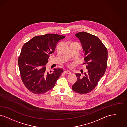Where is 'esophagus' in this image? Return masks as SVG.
I'll list each match as a JSON object with an SVG mask.
<instances>
[{
  "label": "esophagus",
  "mask_w": 127,
  "mask_h": 127,
  "mask_svg": "<svg viewBox=\"0 0 127 127\" xmlns=\"http://www.w3.org/2000/svg\"><path fill=\"white\" fill-rule=\"evenodd\" d=\"M64 73H66V74H69L71 73V72H70L69 71H64Z\"/></svg>",
  "instance_id": "34e87169"
}]
</instances>
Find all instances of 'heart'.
Listing matches in <instances>:
<instances>
[{"label": "heart", "instance_id": "1", "mask_svg": "<svg viewBox=\"0 0 127 127\" xmlns=\"http://www.w3.org/2000/svg\"><path fill=\"white\" fill-rule=\"evenodd\" d=\"M73 65V64H68V66L69 67H70V68H71V67H72V66Z\"/></svg>", "mask_w": 127, "mask_h": 127}]
</instances>
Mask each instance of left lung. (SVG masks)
<instances>
[{
  "instance_id": "1",
  "label": "left lung",
  "mask_w": 127,
  "mask_h": 127,
  "mask_svg": "<svg viewBox=\"0 0 127 127\" xmlns=\"http://www.w3.org/2000/svg\"><path fill=\"white\" fill-rule=\"evenodd\" d=\"M75 36L82 45L87 71L83 76L80 73L75 74L77 80L72 86V89L82 94L92 91L104 75L107 67L108 51L100 39L95 35L81 32Z\"/></svg>"
}]
</instances>
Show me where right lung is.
I'll use <instances>...</instances> for the list:
<instances>
[{"label": "right lung", "instance_id": "1", "mask_svg": "<svg viewBox=\"0 0 127 127\" xmlns=\"http://www.w3.org/2000/svg\"><path fill=\"white\" fill-rule=\"evenodd\" d=\"M65 37L56 34H46L36 36L23 45L18 64L22 82L32 93L41 94L49 91L64 72L62 69L55 68L54 72H48L46 65L57 43Z\"/></svg>", "mask_w": 127, "mask_h": 127}]
</instances>
